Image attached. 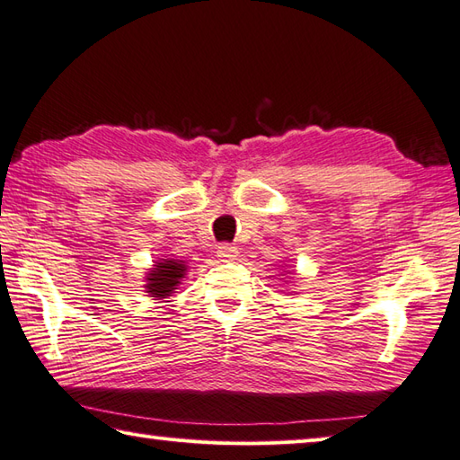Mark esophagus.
<instances>
[{"instance_id":"esophagus-1","label":"esophagus","mask_w":460,"mask_h":460,"mask_svg":"<svg viewBox=\"0 0 460 460\" xmlns=\"http://www.w3.org/2000/svg\"><path fill=\"white\" fill-rule=\"evenodd\" d=\"M217 255L223 261H235L239 257V249L235 245H229V243H225V245L217 247Z\"/></svg>"}]
</instances>
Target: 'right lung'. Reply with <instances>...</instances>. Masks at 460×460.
<instances>
[{"instance_id": "add662e5", "label": "right lung", "mask_w": 460, "mask_h": 460, "mask_svg": "<svg viewBox=\"0 0 460 460\" xmlns=\"http://www.w3.org/2000/svg\"><path fill=\"white\" fill-rule=\"evenodd\" d=\"M185 272H188V262L185 261L172 257L158 259L155 265H152V269L146 272L144 288L148 292V296H152V300L170 298L175 288L181 285Z\"/></svg>"}]
</instances>
